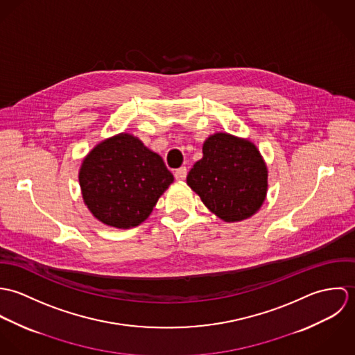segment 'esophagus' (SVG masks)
<instances>
[{"mask_svg": "<svg viewBox=\"0 0 355 355\" xmlns=\"http://www.w3.org/2000/svg\"><path fill=\"white\" fill-rule=\"evenodd\" d=\"M186 176H187V168H186V166H182V168H179V169L175 171V178H176V180H184Z\"/></svg>", "mask_w": 355, "mask_h": 355, "instance_id": "34e87169", "label": "esophagus"}]
</instances>
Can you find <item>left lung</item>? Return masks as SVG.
Listing matches in <instances>:
<instances>
[{
  "label": "left lung",
  "mask_w": 355,
  "mask_h": 355,
  "mask_svg": "<svg viewBox=\"0 0 355 355\" xmlns=\"http://www.w3.org/2000/svg\"><path fill=\"white\" fill-rule=\"evenodd\" d=\"M202 152L187 175V184L224 221L253 216L268 189V171L257 148L249 141L220 132L206 139Z\"/></svg>",
  "instance_id": "left-lung-1"
}]
</instances>
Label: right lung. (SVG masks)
Segmentation results:
<instances>
[{"label": "right lung", "mask_w": 355, "mask_h": 355, "mask_svg": "<svg viewBox=\"0 0 355 355\" xmlns=\"http://www.w3.org/2000/svg\"><path fill=\"white\" fill-rule=\"evenodd\" d=\"M172 182L162 158L130 134L97 145L79 172L85 203L96 218L116 228L145 221Z\"/></svg>", "instance_id": "add662e5"}]
</instances>
